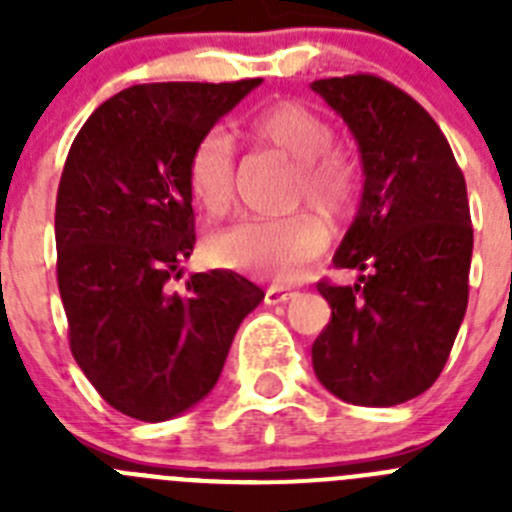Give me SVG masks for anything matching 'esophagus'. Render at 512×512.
<instances>
[{
  "mask_svg": "<svg viewBox=\"0 0 512 512\" xmlns=\"http://www.w3.org/2000/svg\"><path fill=\"white\" fill-rule=\"evenodd\" d=\"M292 297H295V292H292V289L277 287V284H274V287L266 289L264 300H266V305H284V302H289Z\"/></svg>",
  "mask_w": 512,
  "mask_h": 512,
  "instance_id": "1",
  "label": "esophagus"
}]
</instances>
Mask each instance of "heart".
I'll return each instance as SVG.
<instances>
[{
  "label": "heart",
  "mask_w": 512,
  "mask_h": 512,
  "mask_svg": "<svg viewBox=\"0 0 512 512\" xmlns=\"http://www.w3.org/2000/svg\"><path fill=\"white\" fill-rule=\"evenodd\" d=\"M241 133L259 146L277 148L297 161L295 200L325 217H341L354 205L359 169L333 146L336 130L310 104L277 99L243 117ZM187 182L194 202L217 217L233 202L235 151L228 135L207 133L189 153ZM325 246V230L310 215L246 217L210 238L215 264L261 279H292Z\"/></svg>",
  "instance_id": "1"
}]
</instances>
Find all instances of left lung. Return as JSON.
Returning <instances> with one entry per match:
<instances>
[{"mask_svg":"<svg viewBox=\"0 0 512 512\" xmlns=\"http://www.w3.org/2000/svg\"><path fill=\"white\" fill-rule=\"evenodd\" d=\"M359 143L364 192L333 256L359 282H318L330 323L312 369L338 400L390 408L423 395L469 300L472 217L449 140L410 94L374 74L312 81Z\"/></svg>","mask_w":512,"mask_h":512,"instance_id":"1","label":"left lung"}]
</instances>
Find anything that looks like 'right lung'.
<instances>
[{"label": "right lung", "mask_w": 512, "mask_h": 512, "mask_svg": "<svg viewBox=\"0 0 512 512\" xmlns=\"http://www.w3.org/2000/svg\"><path fill=\"white\" fill-rule=\"evenodd\" d=\"M261 79L122 89L71 143L56 197V274L71 354L107 405L158 423L215 387L235 330L264 292L241 274H192L189 153Z\"/></svg>", "instance_id": "1"}]
</instances>
